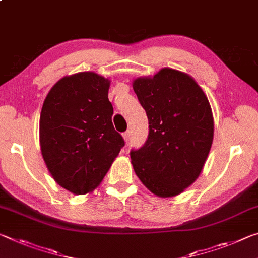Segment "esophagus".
I'll return each mask as SVG.
<instances>
[{
    "label": "esophagus",
    "instance_id": "1",
    "mask_svg": "<svg viewBox=\"0 0 258 258\" xmlns=\"http://www.w3.org/2000/svg\"><path fill=\"white\" fill-rule=\"evenodd\" d=\"M123 138L125 140V142H128L130 141V138H131V132H130V131H126V132L123 134Z\"/></svg>",
    "mask_w": 258,
    "mask_h": 258
}]
</instances>
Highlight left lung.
<instances>
[{
    "mask_svg": "<svg viewBox=\"0 0 258 258\" xmlns=\"http://www.w3.org/2000/svg\"><path fill=\"white\" fill-rule=\"evenodd\" d=\"M133 90L149 120L146 143L131 150L134 172L152 194L174 197L203 171L214 137L211 104L194 78L172 68L137 78Z\"/></svg>",
    "mask_w": 258,
    "mask_h": 258,
    "instance_id": "obj_1",
    "label": "left lung"
}]
</instances>
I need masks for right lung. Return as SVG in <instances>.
I'll return each mask as SVG.
<instances>
[{"mask_svg": "<svg viewBox=\"0 0 258 258\" xmlns=\"http://www.w3.org/2000/svg\"><path fill=\"white\" fill-rule=\"evenodd\" d=\"M110 81L93 72L61 78L40 117L43 159L60 186L75 195L97 187L125 142L113 128Z\"/></svg>", "mask_w": 258, "mask_h": 258, "instance_id": "right-lung-1", "label": "right lung"}]
</instances>
